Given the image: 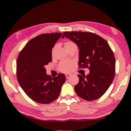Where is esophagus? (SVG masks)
Returning <instances> with one entry per match:
<instances>
[{
    "mask_svg": "<svg viewBox=\"0 0 131 131\" xmlns=\"http://www.w3.org/2000/svg\"><path fill=\"white\" fill-rule=\"evenodd\" d=\"M71 76H72V74H66V79H69Z\"/></svg>",
    "mask_w": 131,
    "mask_h": 131,
    "instance_id": "esophagus-1",
    "label": "esophagus"
}]
</instances>
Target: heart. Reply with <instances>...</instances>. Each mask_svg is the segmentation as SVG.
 <instances>
[{
    "label": "heart",
    "instance_id": "b5f03b06",
    "mask_svg": "<svg viewBox=\"0 0 131 131\" xmlns=\"http://www.w3.org/2000/svg\"><path fill=\"white\" fill-rule=\"evenodd\" d=\"M64 46H65V47L67 51L70 49V48H72L74 46H76V44H75L74 42L73 41H66L64 44ZM57 47V45H55L54 47L52 48V53L53 54L55 50V48ZM59 68H60V70L62 72H70L71 70H72L73 68V62L70 61H63L60 64V66H59Z\"/></svg>",
    "mask_w": 131,
    "mask_h": 131
}]
</instances>
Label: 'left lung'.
I'll return each mask as SVG.
<instances>
[{
  "label": "left lung",
  "mask_w": 131,
  "mask_h": 131,
  "mask_svg": "<svg viewBox=\"0 0 131 131\" xmlns=\"http://www.w3.org/2000/svg\"><path fill=\"white\" fill-rule=\"evenodd\" d=\"M66 37L76 44L79 50L80 68H88L90 73L78 74L79 83L74 86L76 94L88 101L101 97L109 88L115 76L113 52L106 40L87 32H64Z\"/></svg>",
  "instance_id": "left-lung-1"
}]
</instances>
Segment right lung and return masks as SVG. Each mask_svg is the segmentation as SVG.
Segmentation results:
<instances>
[{
    "mask_svg": "<svg viewBox=\"0 0 131 131\" xmlns=\"http://www.w3.org/2000/svg\"><path fill=\"white\" fill-rule=\"evenodd\" d=\"M62 33L41 34L26 43L17 61V80L31 99L48 104L58 97L66 81L64 74L51 77L46 74V65L52 61V49Z\"/></svg>",
    "mask_w": 131,
    "mask_h": 131,
    "instance_id": "right-lung-1",
    "label": "right lung"
}]
</instances>
